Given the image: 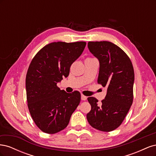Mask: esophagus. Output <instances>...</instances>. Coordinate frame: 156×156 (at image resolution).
Listing matches in <instances>:
<instances>
[{"label": "esophagus", "mask_w": 156, "mask_h": 156, "mask_svg": "<svg viewBox=\"0 0 156 156\" xmlns=\"http://www.w3.org/2000/svg\"><path fill=\"white\" fill-rule=\"evenodd\" d=\"M87 99V97L85 96L84 95H83V94H81V100H83V101H85Z\"/></svg>", "instance_id": "esophagus-1"}]
</instances>
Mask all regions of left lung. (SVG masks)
Segmentation results:
<instances>
[{"instance_id":"left-lung-1","label":"left lung","mask_w":156,"mask_h":156,"mask_svg":"<svg viewBox=\"0 0 156 156\" xmlns=\"http://www.w3.org/2000/svg\"><path fill=\"white\" fill-rule=\"evenodd\" d=\"M88 47L100 61L98 83L107 87V92L101 105L96 98H88L91 110L87 118L94 128L111 131L121 125L133 103V64L125 52L112 42L89 41Z\"/></svg>"}]
</instances>
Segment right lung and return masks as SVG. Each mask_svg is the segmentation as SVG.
<instances>
[{
    "label": "right lung",
    "mask_w": 156,
    "mask_h": 156,
    "mask_svg": "<svg viewBox=\"0 0 156 156\" xmlns=\"http://www.w3.org/2000/svg\"><path fill=\"white\" fill-rule=\"evenodd\" d=\"M86 44L53 42L41 48L31 61L26 75L27 105L34 123L44 133L54 134L66 128L81 101L79 91L67 93L56 84L68 76L71 65Z\"/></svg>",
    "instance_id": "add662e5"
}]
</instances>
